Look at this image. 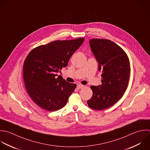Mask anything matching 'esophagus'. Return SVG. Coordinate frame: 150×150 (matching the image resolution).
<instances>
[{"mask_svg": "<svg viewBox=\"0 0 150 150\" xmlns=\"http://www.w3.org/2000/svg\"><path fill=\"white\" fill-rule=\"evenodd\" d=\"M83 87H84V86H83V85H81V84H78V85H77V88H78V89H81L83 88Z\"/></svg>", "mask_w": 150, "mask_h": 150, "instance_id": "obj_1", "label": "esophagus"}]
</instances>
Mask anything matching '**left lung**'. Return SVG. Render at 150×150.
I'll return each mask as SVG.
<instances>
[{"instance_id": "8db88e82", "label": "left lung", "mask_w": 150, "mask_h": 150, "mask_svg": "<svg viewBox=\"0 0 150 150\" xmlns=\"http://www.w3.org/2000/svg\"><path fill=\"white\" fill-rule=\"evenodd\" d=\"M89 44L99 63V71L102 72V84L91 86L93 95L87 103L93 109L102 110L122 98L129 85L130 64L126 52L109 40L93 38Z\"/></svg>"}]
</instances>
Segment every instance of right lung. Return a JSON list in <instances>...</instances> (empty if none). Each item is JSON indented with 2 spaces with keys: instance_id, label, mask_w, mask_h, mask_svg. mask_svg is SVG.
<instances>
[{
  "instance_id": "add662e5",
  "label": "right lung",
  "mask_w": 150,
  "mask_h": 150,
  "mask_svg": "<svg viewBox=\"0 0 150 150\" xmlns=\"http://www.w3.org/2000/svg\"><path fill=\"white\" fill-rule=\"evenodd\" d=\"M83 38L56 40L33 48L23 64L25 89L32 100L48 112L64 108L76 87L56 74L66 67Z\"/></svg>"
}]
</instances>
